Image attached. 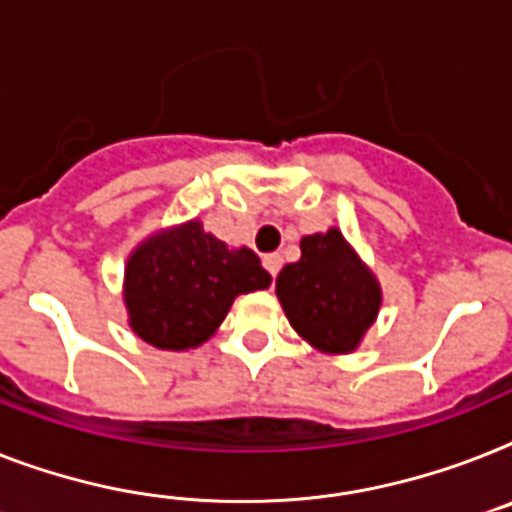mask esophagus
<instances>
[{
  "label": "esophagus",
  "mask_w": 512,
  "mask_h": 512,
  "mask_svg": "<svg viewBox=\"0 0 512 512\" xmlns=\"http://www.w3.org/2000/svg\"><path fill=\"white\" fill-rule=\"evenodd\" d=\"M264 266H266V272L272 274V277H277L282 269V256L280 253H269V256H264Z\"/></svg>",
  "instance_id": "esophagus-1"
}]
</instances>
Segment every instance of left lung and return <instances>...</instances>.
<instances>
[{
  "mask_svg": "<svg viewBox=\"0 0 512 512\" xmlns=\"http://www.w3.org/2000/svg\"><path fill=\"white\" fill-rule=\"evenodd\" d=\"M277 298L303 340L324 353H353L382 306V290L340 230L301 240V259L277 277Z\"/></svg>",
  "mask_w": 512,
  "mask_h": 512,
  "instance_id": "8db88e82",
  "label": "left lung"
}]
</instances>
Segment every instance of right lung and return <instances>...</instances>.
Here are the masks:
<instances>
[{
    "mask_svg": "<svg viewBox=\"0 0 512 512\" xmlns=\"http://www.w3.org/2000/svg\"><path fill=\"white\" fill-rule=\"evenodd\" d=\"M272 277L251 248H230L201 222L146 238L125 266L130 327L159 350L198 348L225 322L232 301Z\"/></svg>",
    "mask_w": 512,
    "mask_h": 512,
    "instance_id": "add662e5",
    "label": "right lung"
}]
</instances>
